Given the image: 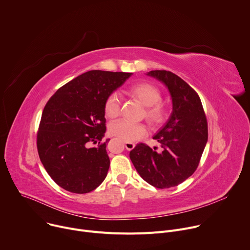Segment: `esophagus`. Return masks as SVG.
<instances>
[{"label": "esophagus", "instance_id": "34e87169", "mask_svg": "<svg viewBox=\"0 0 250 250\" xmlns=\"http://www.w3.org/2000/svg\"><path fill=\"white\" fill-rule=\"evenodd\" d=\"M125 148L127 150H131L135 146V145L133 144V142H131V141H125Z\"/></svg>", "mask_w": 250, "mask_h": 250}]
</instances>
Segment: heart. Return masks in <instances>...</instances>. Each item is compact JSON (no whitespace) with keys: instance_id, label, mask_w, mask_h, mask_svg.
Here are the masks:
<instances>
[{"instance_id":"heart-1","label":"heart","mask_w":250,"mask_h":250,"mask_svg":"<svg viewBox=\"0 0 250 250\" xmlns=\"http://www.w3.org/2000/svg\"><path fill=\"white\" fill-rule=\"evenodd\" d=\"M129 94L146 106V117L152 124L161 123L166 114V109L159 101L161 94L159 89L150 83H138L129 88ZM121 108L120 98L117 94L111 95L104 103V113L108 118L118 117ZM112 135L124 140L134 141L146 135L147 128L142 124H133L126 120H120L110 126Z\"/></svg>"}]
</instances>
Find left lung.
I'll use <instances>...</instances> for the list:
<instances>
[{
  "mask_svg": "<svg viewBox=\"0 0 250 250\" xmlns=\"http://www.w3.org/2000/svg\"><path fill=\"white\" fill-rule=\"evenodd\" d=\"M147 76L161 82L172 101V113L153 136L161 152L138 144L129 158L140 177L164 189L181 184L195 172L208 141V124L198 94L170 71L152 70Z\"/></svg>",
  "mask_w": 250,
  "mask_h": 250,
  "instance_id": "1",
  "label": "left lung"
}]
</instances>
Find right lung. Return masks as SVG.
Here are the masks:
<instances>
[{"label": "right lung", "instance_id": "obj_1", "mask_svg": "<svg viewBox=\"0 0 250 250\" xmlns=\"http://www.w3.org/2000/svg\"><path fill=\"white\" fill-rule=\"evenodd\" d=\"M131 75L88 71L58 89L45 104L38 133L39 155L48 175L66 191L89 193L106 177L110 139L97 147L88 144L104 136V103Z\"/></svg>", "mask_w": 250, "mask_h": 250}]
</instances>
